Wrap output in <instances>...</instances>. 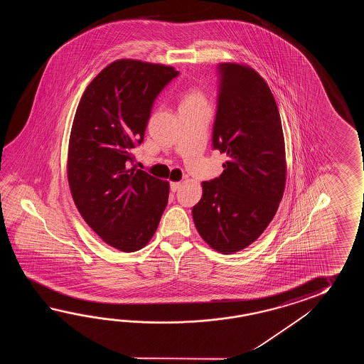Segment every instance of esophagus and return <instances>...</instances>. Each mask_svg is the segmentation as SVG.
<instances>
[{
	"label": "esophagus",
	"mask_w": 364,
	"mask_h": 364,
	"mask_svg": "<svg viewBox=\"0 0 364 364\" xmlns=\"http://www.w3.org/2000/svg\"><path fill=\"white\" fill-rule=\"evenodd\" d=\"M179 187H181V182H171V190L173 193H176V191L178 190Z\"/></svg>",
	"instance_id": "esophagus-1"
}]
</instances>
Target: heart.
Listing matches in <instances>:
<instances>
[{"label":"heart","mask_w":364,"mask_h":364,"mask_svg":"<svg viewBox=\"0 0 364 364\" xmlns=\"http://www.w3.org/2000/svg\"><path fill=\"white\" fill-rule=\"evenodd\" d=\"M199 102H205L204 95L201 92L199 88H190L185 96L182 97L181 105H186V104H199Z\"/></svg>","instance_id":"b5f03b06"}]
</instances>
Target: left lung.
Wrapping results in <instances>:
<instances>
[{
    "mask_svg": "<svg viewBox=\"0 0 364 364\" xmlns=\"http://www.w3.org/2000/svg\"><path fill=\"white\" fill-rule=\"evenodd\" d=\"M213 148L228 156L218 178L201 183L196 230L210 247L232 254L255 242L277 212L287 182L285 139L267 82L247 65H218Z\"/></svg>",
    "mask_w": 364,
    "mask_h": 364,
    "instance_id": "1",
    "label": "left lung"
}]
</instances>
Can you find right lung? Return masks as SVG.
Listing matches in <instances>:
<instances>
[{
    "label": "right lung",
    "instance_id": "right-lung-1",
    "mask_svg": "<svg viewBox=\"0 0 364 364\" xmlns=\"http://www.w3.org/2000/svg\"><path fill=\"white\" fill-rule=\"evenodd\" d=\"M177 75L171 66L117 60L85 88L75 112L68 152L70 191L88 226L122 252L147 245L168 204L169 182L129 164L156 97Z\"/></svg>",
    "mask_w": 364,
    "mask_h": 364
}]
</instances>
